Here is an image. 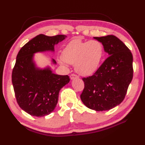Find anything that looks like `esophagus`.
Segmentation results:
<instances>
[{"mask_svg":"<svg viewBox=\"0 0 145 145\" xmlns=\"http://www.w3.org/2000/svg\"><path fill=\"white\" fill-rule=\"evenodd\" d=\"M70 78H71V79H72V80H73V79H75V78H78V76H77V75L74 74V73H72V74H71V75H70Z\"/></svg>","mask_w":145,"mask_h":145,"instance_id":"1","label":"esophagus"}]
</instances>
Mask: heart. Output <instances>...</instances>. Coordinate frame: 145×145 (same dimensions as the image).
<instances>
[{
	"label": "heart",
	"mask_w": 145,
	"mask_h": 145,
	"mask_svg": "<svg viewBox=\"0 0 145 145\" xmlns=\"http://www.w3.org/2000/svg\"><path fill=\"white\" fill-rule=\"evenodd\" d=\"M103 55L104 47L100 41L73 40L65 46L59 60L63 65L75 64V70L79 74L89 75L99 67Z\"/></svg>",
	"instance_id": "heart-1"
}]
</instances>
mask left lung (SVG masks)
I'll return each instance as SVG.
<instances>
[{"label":"left lung","instance_id":"8db88e82","mask_svg":"<svg viewBox=\"0 0 145 145\" xmlns=\"http://www.w3.org/2000/svg\"><path fill=\"white\" fill-rule=\"evenodd\" d=\"M104 46L109 57L91 76L82 78L80 99L97 111L111 109L124 100L133 77V56L129 48L113 35L94 37Z\"/></svg>","mask_w":145,"mask_h":145}]
</instances>
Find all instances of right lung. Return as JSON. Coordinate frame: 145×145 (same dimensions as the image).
I'll return each mask as SVG.
<instances>
[{
    "mask_svg": "<svg viewBox=\"0 0 145 145\" xmlns=\"http://www.w3.org/2000/svg\"><path fill=\"white\" fill-rule=\"evenodd\" d=\"M67 36L39 34L20 50L12 72V83L18 105L31 116L50 114L57 104L60 89L70 82L68 75L52 73L47 67L40 69L33 61L34 54L54 51V46ZM52 63L56 61L52 59Z\"/></svg>",
    "mask_w": 145,
    "mask_h": 145,
    "instance_id": "obj_1",
    "label": "right lung"
}]
</instances>
